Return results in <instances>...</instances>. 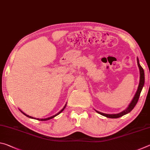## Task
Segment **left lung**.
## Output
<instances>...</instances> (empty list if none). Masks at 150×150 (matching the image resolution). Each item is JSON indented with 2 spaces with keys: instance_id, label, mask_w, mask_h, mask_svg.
<instances>
[{
  "instance_id": "1",
  "label": "left lung",
  "mask_w": 150,
  "mask_h": 150,
  "mask_svg": "<svg viewBox=\"0 0 150 150\" xmlns=\"http://www.w3.org/2000/svg\"><path fill=\"white\" fill-rule=\"evenodd\" d=\"M137 62H138V67H139V74H140V77H139V86H138V90H137V92L136 93V95H135V96H134V97L133 98V100H132L131 103L130 104V105H129L128 107L127 108L126 110H124V111L118 113V114H115V115H108V114H105V113L100 112H98L97 110H96V112L100 114V115H103V116H105L107 118H120V117H121V116H122L124 115H126V114L129 113L132 110V109L134 107H135L138 101L139 95H140L141 91L142 90V88H143V87H144V80H145V77H144V69H143V68L141 67V65H139L138 58H137Z\"/></svg>"
}]
</instances>
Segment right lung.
Segmentation results:
<instances>
[{"instance_id":"add662e5","label":"right lung","mask_w":150,"mask_h":150,"mask_svg":"<svg viewBox=\"0 0 150 150\" xmlns=\"http://www.w3.org/2000/svg\"><path fill=\"white\" fill-rule=\"evenodd\" d=\"M65 106H66V105H65V106H64V107H63V108L62 109V110H61L60 112H58L57 114H56V115H54V116H51V117H50V118H45V119H39V118H36L37 119V120H41V121H44V120H50V119H52V118H54L55 117V116H56L57 115H59V114H60L61 112H62L63 110H64V108H65ZM20 111H21V110H20ZM22 112V113H23L24 114V115H25V116H27V117H29V118H33V117H32V116H28V115H26V114H25V113H24L23 112H22V111H21Z\"/></svg>"}]
</instances>
